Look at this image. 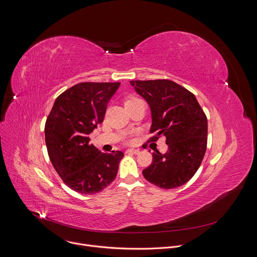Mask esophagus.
I'll return each instance as SVG.
<instances>
[{
  "label": "esophagus",
  "instance_id": "34e87169",
  "mask_svg": "<svg viewBox=\"0 0 257 257\" xmlns=\"http://www.w3.org/2000/svg\"><path fill=\"white\" fill-rule=\"evenodd\" d=\"M127 153H132V154L137 155V154L140 153V151L139 150H135V149H129V150H127Z\"/></svg>",
  "mask_w": 257,
  "mask_h": 257
}]
</instances>
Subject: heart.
I'll return each mask as SVG.
<instances>
[{
  "label": "heart",
  "mask_w": 257,
  "mask_h": 257,
  "mask_svg": "<svg viewBox=\"0 0 257 257\" xmlns=\"http://www.w3.org/2000/svg\"><path fill=\"white\" fill-rule=\"evenodd\" d=\"M139 101H141V99H140V98L135 97V96H130V97H128V98L126 99V101H125V105H126V106H128V105L134 104V103L139 102Z\"/></svg>",
  "instance_id": "b5f03b06"
}]
</instances>
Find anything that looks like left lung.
Masks as SVG:
<instances>
[{"label": "left lung", "mask_w": 257, "mask_h": 257, "mask_svg": "<svg viewBox=\"0 0 257 257\" xmlns=\"http://www.w3.org/2000/svg\"><path fill=\"white\" fill-rule=\"evenodd\" d=\"M136 92L150 104L153 124L150 140L166 136L168 151L153 153V163L142 171L154 185L173 189L184 185L197 172L207 144V118L195 95L167 80H132Z\"/></svg>", "instance_id": "8db88e82"}]
</instances>
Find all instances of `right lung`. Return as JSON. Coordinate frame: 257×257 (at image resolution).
<instances>
[{
    "mask_svg": "<svg viewBox=\"0 0 257 257\" xmlns=\"http://www.w3.org/2000/svg\"><path fill=\"white\" fill-rule=\"evenodd\" d=\"M120 82H82L61 93L49 114L45 136L52 165L65 184L95 194L115 180L122 152L103 154L88 135L103 122L108 100Z\"/></svg>",
    "mask_w": 257,
    "mask_h": 257,
    "instance_id": "obj_1",
    "label": "right lung"
}]
</instances>
